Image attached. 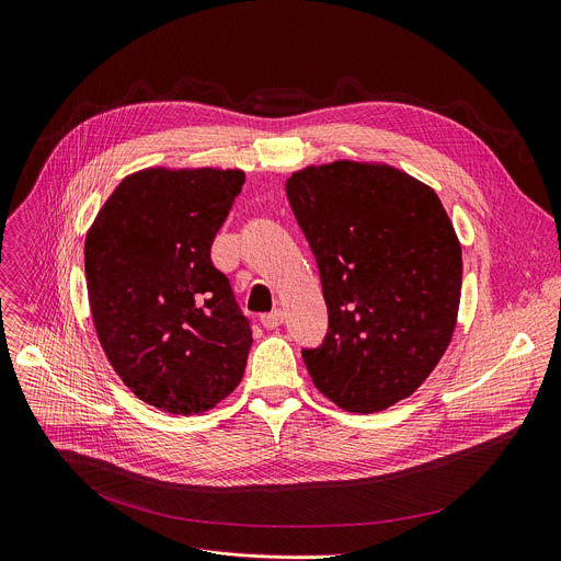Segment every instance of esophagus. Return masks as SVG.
I'll return each mask as SVG.
<instances>
[{
  "label": "esophagus",
  "instance_id": "1",
  "mask_svg": "<svg viewBox=\"0 0 561 561\" xmlns=\"http://www.w3.org/2000/svg\"><path fill=\"white\" fill-rule=\"evenodd\" d=\"M282 322H284V313H282V311H273V313L262 316V327H264V329H268V331H273V329L282 327Z\"/></svg>",
  "mask_w": 561,
  "mask_h": 561
}]
</instances>
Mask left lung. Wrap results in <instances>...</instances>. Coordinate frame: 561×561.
I'll use <instances>...</instances> for the list:
<instances>
[{"instance_id":"1","label":"left lung","mask_w":561,"mask_h":561,"mask_svg":"<svg viewBox=\"0 0 561 561\" xmlns=\"http://www.w3.org/2000/svg\"><path fill=\"white\" fill-rule=\"evenodd\" d=\"M320 268L329 331L301 358L340 410L382 412L412 396L449 346L461 243L436 192L391 165L335 161L286 181Z\"/></svg>"}]
</instances>
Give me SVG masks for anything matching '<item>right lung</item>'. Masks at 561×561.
I'll use <instances>...</instances> for the list:
<instances>
[{
  "label": "right lung",
  "instance_id": "obj_1",
  "mask_svg": "<svg viewBox=\"0 0 561 561\" xmlns=\"http://www.w3.org/2000/svg\"><path fill=\"white\" fill-rule=\"evenodd\" d=\"M241 170L147 168L125 176L84 241L93 327L121 380L168 414H203L243 378L252 331L213 241Z\"/></svg>",
  "mask_w": 561,
  "mask_h": 561
}]
</instances>
